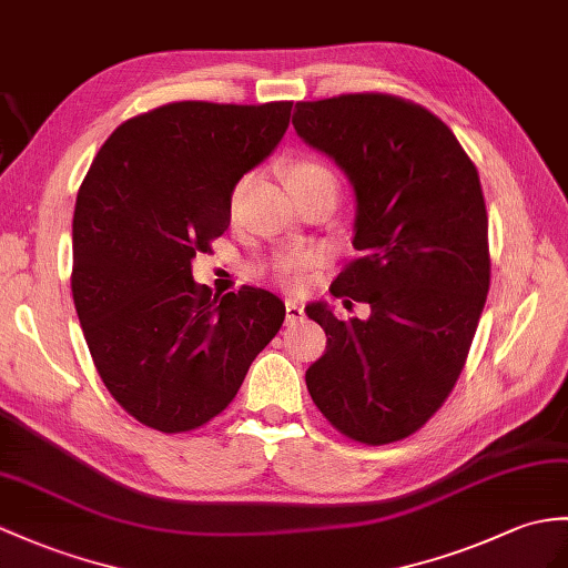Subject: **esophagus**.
Masks as SVG:
<instances>
[{
  "instance_id": "1",
  "label": "esophagus",
  "mask_w": 568,
  "mask_h": 568,
  "mask_svg": "<svg viewBox=\"0 0 568 568\" xmlns=\"http://www.w3.org/2000/svg\"><path fill=\"white\" fill-rule=\"evenodd\" d=\"M302 316H305V310L300 307V302L295 297H285V322L295 324L302 320Z\"/></svg>"
}]
</instances>
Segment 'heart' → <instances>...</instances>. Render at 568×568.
<instances>
[{"mask_svg": "<svg viewBox=\"0 0 568 568\" xmlns=\"http://www.w3.org/2000/svg\"><path fill=\"white\" fill-rule=\"evenodd\" d=\"M283 183L287 193L297 197L310 189L324 186V183H334L336 186V179L322 162L310 160V156H297V160L287 162L283 166ZM314 263H316V256L312 252H305V248H293V252L275 256L268 266V273L273 281L297 287L302 285V281H305V273L314 266Z\"/></svg>", "mask_w": 568, "mask_h": 568, "instance_id": "obj_1", "label": "heart"}]
</instances>
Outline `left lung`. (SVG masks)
<instances>
[{"label":"left lung","mask_w":568,"mask_h":568,"mask_svg":"<svg viewBox=\"0 0 568 568\" xmlns=\"http://www.w3.org/2000/svg\"><path fill=\"white\" fill-rule=\"evenodd\" d=\"M293 125L332 156L355 193L361 256L338 273L332 295L371 305L367 320L348 322L326 302L307 305L326 334L307 389L348 438L402 440L453 392L489 293L477 166L438 115L399 97L300 101Z\"/></svg>","instance_id":"obj_1"}]
</instances>
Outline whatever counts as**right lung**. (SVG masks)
<instances>
[{
  "mask_svg": "<svg viewBox=\"0 0 568 568\" xmlns=\"http://www.w3.org/2000/svg\"><path fill=\"white\" fill-rule=\"evenodd\" d=\"M290 101H179L118 125L72 220V297L105 389L140 424L183 433L240 392L285 305L268 290L213 295L191 275L230 227L232 191L278 148Z\"/></svg>",
  "mask_w": 568,
  "mask_h": 568,
  "instance_id": "1",
  "label": "right lung"
}]
</instances>
